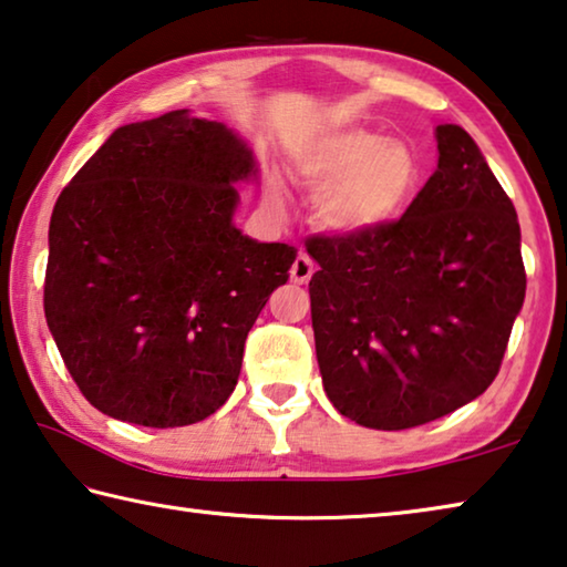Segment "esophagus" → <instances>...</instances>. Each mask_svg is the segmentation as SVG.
<instances>
[{"mask_svg":"<svg viewBox=\"0 0 567 567\" xmlns=\"http://www.w3.org/2000/svg\"><path fill=\"white\" fill-rule=\"evenodd\" d=\"M313 274V260L307 254H299L291 266V281L293 284H307Z\"/></svg>","mask_w":567,"mask_h":567,"instance_id":"esophagus-1","label":"esophagus"}]
</instances>
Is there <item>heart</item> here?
I'll return each mask as SVG.
<instances>
[{
	"label": "heart",
	"mask_w": 567,
	"mask_h": 567,
	"mask_svg": "<svg viewBox=\"0 0 567 567\" xmlns=\"http://www.w3.org/2000/svg\"><path fill=\"white\" fill-rule=\"evenodd\" d=\"M299 172L321 195L319 223L337 235H370L400 220L423 174L411 144L368 128L319 136L299 154Z\"/></svg>",
	"instance_id": "obj_1"
}]
</instances>
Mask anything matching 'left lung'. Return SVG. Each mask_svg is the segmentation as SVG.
Here are the masks:
<instances>
[{
	"mask_svg": "<svg viewBox=\"0 0 567 567\" xmlns=\"http://www.w3.org/2000/svg\"><path fill=\"white\" fill-rule=\"evenodd\" d=\"M435 142L400 220L307 243L321 382L364 429H415L482 395L525 301L515 205L464 128L439 124Z\"/></svg>",
	"mask_w": 567,
	"mask_h": 567,
	"instance_id": "left-lung-1",
	"label": "left lung"
}]
</instances>
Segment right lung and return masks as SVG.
I'll return each instance as SVG.
<instances>
[{"instance_id": "right-lung-1", "label": "right lung", "mask_w": 567, "mask_h": 567, "mask_svg": "<svg viewBox=\"0 0 567 567\" xmlns=\"http://www.w3.org/2000/svg\"><path fill=\"white\" fill-rule=\"evenodd\" d=\"M256 156L187 109L113 132L50 217L45 319L93 408L146 429L205 421L238 385L296 248L235 228Z\"/></svg>"}]
</instances>
